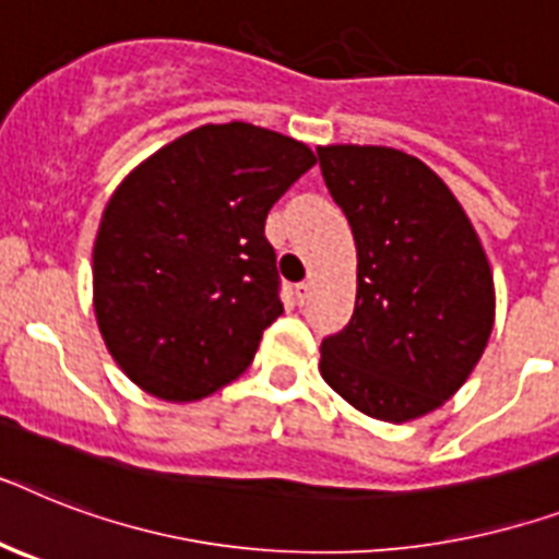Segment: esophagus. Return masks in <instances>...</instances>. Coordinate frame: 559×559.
<instances>
[{
	"label": "esophagus",
	"mask_w": 559,
	"mask_h": 559,
	"mask_svg": "<svg viewBox=\"0 0 559 559\" xmlns=\"http://www.w3.org/2000/svg\"><path fill=\"white\" fill-rule=\"evenodd\" d=\"M310 293H312V284L310 281H301V284H295V301L298 304H304L307 301V298H310Z\"/></svg>",
	"instance_id": "obj_1"
}]
</instances>
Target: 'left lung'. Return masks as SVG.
Masks as SVG:
<instances>
[{
	"label": "left lung",
	"mask_w": 559,
	"mask_h": 559,
	"mask_svg": "<svg viewBox=\"0 0 559 559\" xmlns=\"http://www.w3.org/2000/svg\"><path fill=\"white\" fill-rule=\"evenodd\" d=\"M356 240V310L321 342L324 382L379 421L428 416L468 382L493 330L483 240L442 177L388 146H319Z\"/></svg>",
	"instance_id": "8db88e82"
}]
</instances>
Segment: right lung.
Instances as JSON below:
<instances>
[{"label":"right lung","mask_w":559,"mask_h":559,"mask_svg":"<svg viewBox=\"0 0 559 559\" xmlns=\"http://www.w3.org/2000/svg\"><path fill=\"white\" fill-rule=\"evenodd\" d=\"M312 166L301 140L235 120L122 177L94 240V316L140 390L198 402L247 370L284 312L266 212Z\"/></svg>","instance_id":"obj_1"}]
</instances>
